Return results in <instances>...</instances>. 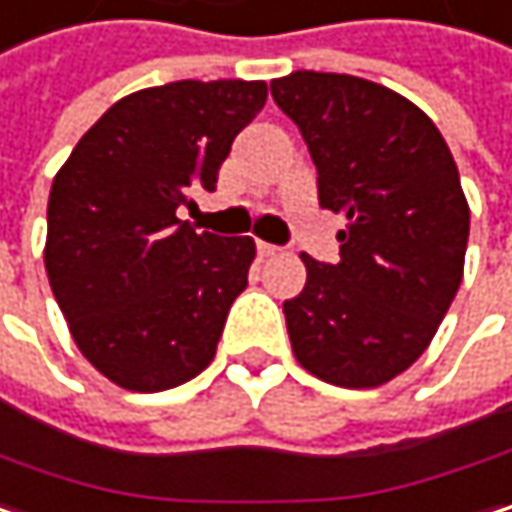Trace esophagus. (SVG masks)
I'll list each match as a JSON object with an SVG mask.
<instances>
[{
  "instance_id": "1",
  "label": "esophagus",
  "mask_w": 512,
  "mask_h": 512,
  "mask_svg": "<svg viewBox=\"0 0 512 512\" xmlns=\"http://www.w3.org/2000/svg\"><path fill=\"white\" fill-rule=\"evenodd\" d=\"M256 250H259L262 259H271V256L280 253V247H274V244H268V241H256Z\"/></svg>"
}]
</instances>
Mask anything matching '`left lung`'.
<instances>
[{
	"label": "left lung",
	"mask_w": 512,
	"mask_h": 512,
	"mask_svg": "<svg viewBox=\"0 0 512 512\" xmlns=\"http://www.w3.org/2000/svg\"><path fill=\"white\" fill-rule=\"evenodd\" d=\"M318 167L321 209L345 215L342 259L306 265L283 303L297 362L324 383L374 389L433 342L463 283L469 203L433 120L377 82L297 70L271 82Z\"/></svg>",
	"instance_id": "1"
}]
</instances>
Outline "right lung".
Returning a JSON list of instances; mask_svg holds the SVG:
<instances>
[{
	"instance_id": "right-lung-1",
	"label": "right lung",
	"mask_w": 512,
	"mask_h": 512,
	"mask_svg": "<svg viewBox=\"0 0 512 512\" xmlns=\"http://www.w3.org/2000/svg\"><path fill=\"white\" fill-rule=\"evenodd\" d=\"M265 82H170L117 99L73 147L46 206V277L70 336L102 377L164 392L218 351L256 259L250 235L221 238L176 218L215 191Z\"/></svg>"
}]
</instances>
